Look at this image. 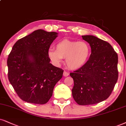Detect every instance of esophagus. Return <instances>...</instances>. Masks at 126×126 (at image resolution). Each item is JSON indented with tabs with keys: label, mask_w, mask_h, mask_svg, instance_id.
<instances>
[{
	"label": "esophagus",
	"mask_w": 126,
	"mask_h": 126,
	"mask_svg": "<svg viewBox=\"0 0 126 126\" xmlns=\"http://www.w3.org/2000/svg\"><path fill=\"white\" fill-rule=\"evenodd\" d=\"M69 75V74L68 72H66V71H64L63 73V75L64 76V77H68Z\"/></svg>",
	"instance_id": "esophagus-1"
}]
</instances>
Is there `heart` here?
I'll use <instances>...</instances> for the list:
<instances>
[{
    "label": "heart",
    "instance_id": "heart-1",
    "mask_svg": "<svg viewBox=\"0 0 126 126\" xmlns=\"http://www.w3.org/2000/svg\"><path fill=\"white\" fill-rule=\"evenodd\" d=\"M91 55L89 44L85 41H71L63 39L56 44V49L51 48L48 55L56 64H60L66 58V63L71 69L76 70L83 67L88 63Z\"/></svg>",
    "mask_w": 126,
    "mask_h": 126
}]
</instances>
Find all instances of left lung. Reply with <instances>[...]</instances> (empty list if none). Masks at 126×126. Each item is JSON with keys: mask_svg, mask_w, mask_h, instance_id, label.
Segmentation results:
<instances>
[{"mask_svg": "<svg viewBox=\"0 0 126 126\" xmlns=\"http://www.w3.org/2000/svg\"><path fill=\"white\" fill-rule=\"evenodd\" d=\"M91 55L85 66L70 73L74 100L79 105L100 103L109 97L117 81L118 55L108 42L94 35H82Z\"/></svg>", "mask_w": 126, "mask_h": 126, "instance_id": "1", "label": "left lung"}]
</instances>
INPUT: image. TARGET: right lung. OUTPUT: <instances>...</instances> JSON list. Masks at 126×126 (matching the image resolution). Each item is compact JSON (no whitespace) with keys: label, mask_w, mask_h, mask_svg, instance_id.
<instances>
[{"label":"right lung","mask_w":126,"mask_h":126,"mask_svg":"<svg viewBox=\"0 0 126 126\" xmlns=\"http://www.w3.org/2000/svg\"><path fill=\"white\" fill-rule=\"evenodd\" d=\"M58 33L39 29L18 40L7 58L8 78L21 100L43 105L48 102L63 70L50 63L49 47Z\"/></svg>","instance_id":"obj_1"}]
</instances>
